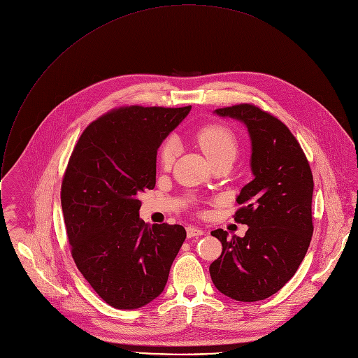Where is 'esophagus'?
Masks as SVG:
<instances>
[{
	"mask_svg": "<svg viewBox=\"0 0 358 358\" xmlns=\"http://www.w3.org/2000/svg\"><path fill=\"white\" fill-rule=\"evenodd\" d=\"M206 234V231L201 229V228H196V227H188L187 228V236L188 238H194V236H201Z\"/></svg>",
	"mask_w": 358,
	"mask_h": 358,
	"instance_id": "esophagus-1",
	"label": "esophagus"
}]
</instances>
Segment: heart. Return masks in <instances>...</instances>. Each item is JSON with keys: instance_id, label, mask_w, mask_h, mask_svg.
Returning a JSON list of instances; mask_svg holds the SVG:
<instances>
[{"instance_id": "obj_1", "label": "heart", "mask_w": 358, "mask_h": 358, "mask_svg": "<svg viewBox=\"0 0 358 358\" xmlns=\"http://www.w3.org/2000/svg\"><path fill=\"white\" fill-rule=\"evenodd\" d=\"M195 140L211 163L231 156L235 157L236 155V137L234 131L224 124L213 123L201 127L195 134ZM178 141L173 137L167 138L162 144L159 151V162L163 169H170L173 166L178 155Z\"/></svg>"}]
</instances>
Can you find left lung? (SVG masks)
Listing matches in <instances>:
<instances>
[{
  "label": "left lung",
  "instance_id": "obj_1",
  "mask_svg": "<svg viewBox=\"0 0 358 358\" xmlns=\"http://www.w3.org/2000/svg\"><path fill=\"white\" fill-rule=\"evenodd\" d=\"M243 123L250 138L253 180L243 185L235 221L248 225L245 236H213L222 243L221 257L210 266L215 287L238 301L264 300L296 273L309 249L313 222V176L290 130L253 105L214 110Z\"/></svg>",
  "mask_w": 358,
  "mask_h": 358
}]
</instances>
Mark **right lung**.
<instances>
[{"label": "right lung", "mask_w": 358, "mask_h": 358, "mask_svg": "<svg viewBox=\"0 0 358 358\" xmlns=\"http://www.w3.org/2000/svg\"><path fill=\"white\" fill-rule=\"evenodd\" d=\"M189 110L123 108L90 123L73 148L61 191L72 257L116 309L162 294L187 236L181 225L141 221L138 195L156 187L157 150Z\"/></svg>", "instance_id": "right-lung-1"}]
</instances>
